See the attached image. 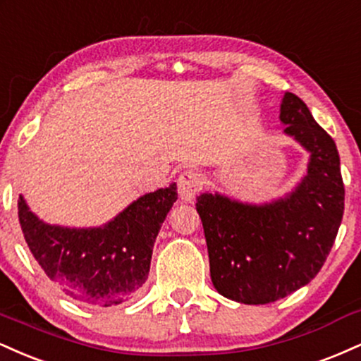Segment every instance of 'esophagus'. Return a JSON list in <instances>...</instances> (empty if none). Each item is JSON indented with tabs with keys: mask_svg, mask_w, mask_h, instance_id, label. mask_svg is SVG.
Returning a JSON list of instances; mask_svg holds the SVG:
<instances>
[{
	"mask_svg": "<svg viewBox=\"0 0 361 361\" xmlns=\"http://www.w3.org/2000/svg\"><path fill=\"white\" fill-rule=\"evenodd\" d=\"M202 176L196 171L182 172L177 179V188H179V196L182 201H192L197 196L199 190L202 189Z\"/></svg>",
	"mask_w": 361,
	"mask_h": 361,
	"instance_id": "34e87169",
	"label": "esophagus"
}]
</instances>
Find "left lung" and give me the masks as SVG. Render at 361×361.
Returning a JSON list of instances; mask_svg holds the SVG:
<instances>
[{
  "instance_id": "1",
  "label": "left lung",
  "mask_w": 361,
  "mask_h": 361,
  "mask_svg": "<svg viewBox=\"0 0 361 361\" xmlns=\"http://www.w3.org/2000/svg\"><path fill=\"white\" fill-rule=\"evenodd\" d=\"M281 121L311 154L307 176L294 192L265 206L219 194H201L196 202L213 286L241 304L275 302L311 282L331 252L345 211L334 140L292 92L283 96Z\"/></svg>"
}]
</instances>
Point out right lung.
<instances>
[{
    "mask_svg": "<svg viewBox=\"0 0 361 361\" xmlns=\"http://www.w3.org/2000/svg\"><path fill=\"white\" fill-rule=\"evenodd\" d=\"M176 199L173 182L131 202L104 226L75 230L40 221L20 196L18 219L30 252L55 286L80 302L109 307L145 283L155 238Z\"/></svg>",
    "mask_w": 361,
    "mask_h": 361,
    "instance_id": "obj_1",
    "label": "right lung"
}]
</instances>
